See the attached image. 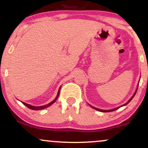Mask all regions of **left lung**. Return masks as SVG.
<instances>
[{
    "mask_svg": "<svg viewBox=\"0 0 148 148\" xmlns=\"http://www.w3.org/2000/svg\"><path fill=\"white\" fill-rule=\"evenodd\" d=\"M136 93V92H135V93H134V94L133 95V96H132V98L130 99V100H129V101H128V102H127V103H126V104H124V105H126V104H128V103H129V102H130V101H131V100H132V99L134 98V96H135ZM91 107H92V108H95V109H96V110H97V111H101V112H111V111H115V110L118 109V108H119V107H117V108H114V109H112V110H108V111H106V110H100V109H98V108H95V107H93V106H91Z\"/></svg>",
    "mask_w": 148,
    "mask_h": 148,
    "instance_id": "8db88e82",
    "label": "left lung"
}]
</instances>
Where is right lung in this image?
<instances>
[{"instance_id": "add662e5", "label": "right lung", "mask_w": 148, "mask_h": 148, "mask_svg": "<svg viewBox=\"0 0 148 148\" xmlns=\"http://www.w3.org/2000/svg\"><path fill=\"white\" fill-rule=\"evenodd\" d=\"M60 89H61V88H59V92H58V94H57V97H56V98L55 99V100H54L53 101H52V102H50L49 104H46V105H44V106H31V105H30V104H26L25 102H22V103H23V104H24V105H25L26 106H27L28 108H30V109H32V110H35V111H38V110H42V109H44V108H46L48 107V106H50V105H52V104H53L54 102H55V101L57 100L58 97H59V92H60Z\"/></svg>"}]
</instances>
